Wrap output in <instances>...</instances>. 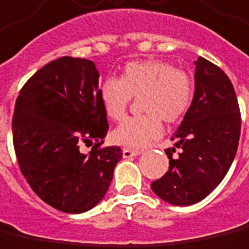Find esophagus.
Returning <instances> with one entry per match:
<instances>
[{"mask_svg": "<svg viewBox=\"0 0 249 249\" xmlns=\"http://www.w3.org/2000/svg\"><path fill=\"white\" fill-rule=\"evenodd\" d=\"M140 154H142V151H139V149H130V148L123 149V156H124L125 159L132 158V156H137V155H140Z\"/></svg>", "mask_w": 249, "mask_h": 249, "instance_id": "1", "label": "esophagus"}]
</instances>
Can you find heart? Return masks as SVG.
<instances>
[{
	"label": "heart",
	"instance_id": "heart-1",
	"mask_svg": "<svg viewBox=\"0 0 249 249\" xmlns=\"http://www.w3.org/2000/svg\"><path fill=\"white\" fill-rule=\"evenodd\" d=\"M140 97L142 114L126 119L113 132L114 142L140 148L163 132V123L175 124L185 117L194 100L191 76L174 64L148 59L125 64L121 78L107 76L100 85V100L113 121L124 119L130 101Z\"/></svg>",
	"mask_w": 249,
	"mask_h": 249
}]
</instances>
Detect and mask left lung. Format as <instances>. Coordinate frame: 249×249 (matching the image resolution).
I'll use <instances>...</instances> for the list:
<instances>
[{"label":"left lung","mask_w":249,"mask_h":249,"mask_svg":"<svg viewBox=\"0 0 249 249\" xmlns=\"http://www.w3.org/2000/svg\"><path fill=\"white\" fill-rule=\"evenodd\" d=\"M240 129L241 114L231 79L218 66L198 58L194 100L174 135L175 147L164 149L168 170L151 189L163 201L178 206L208 197L233 161Z\"/></svg>","instance_id":"obj_1"}]
</instances>
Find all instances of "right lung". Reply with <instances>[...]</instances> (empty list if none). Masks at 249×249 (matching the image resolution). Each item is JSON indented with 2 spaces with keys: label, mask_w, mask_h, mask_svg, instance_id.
<instances>
[{
  "label": "right lung",
  "mask_w": 249,
  "mask_h": 249,
  "mask_svg": "<svg viewBox=\"0 0 249 249\" xmlns=\"http://www.w3.org/2000/svg\"><path fill=\"white\" fill-rule=\"evenodd\" d=\"M91 60L63 56L35 72L16 100L12 133L31 189L64 213H83L107 194L120 147H102L109 129ZM93 142L89 154L82 143Z\"/></svg>",
  "instance_id": "add662e5"
}]
</instances>
